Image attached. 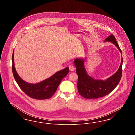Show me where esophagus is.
Wrapping results in <instances>:
<instances>
[{
	"instance_id": "34e87169",
	"label": "esophagus",
	"mask_w": 135,
	"mask_h": 135,
	"mask_svg": "<svg viewBox=\"0 0 135 135\" xmlns=\"http://www.w3.org/2000/svg\"><path fill=\"white\" fill-rule=\"evenodd\" d=\"M69 70L71 71H73L75 69V68H74V66L72 65H70L69 66Z\"/></svg>"
}]
</instances>
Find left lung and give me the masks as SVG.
Listing matches in <instances>:
<instances>
[{
  "label": "left lung",
  "instance_id": "8db88e82",
  "mask_svg": "<svg viewBox=\"0 0 135 135\" xmlns=\"http://www.w3.org/2000/svg\"><path fill=\"white\" fill-rule=\"evenodd\" d=\"M104 41L112 42L122 52V50L113 34L110 35ZM84 61V59L78 58L74 61L78 75L77 89L79 95L81 96L88 99L103 97L109 94L119 84L122 76V58L118 70L105 80H97L90 76L85 70Z\"/></svg>",
  "mask_w": 135,
  "mask_h": 135
}]
</instances>
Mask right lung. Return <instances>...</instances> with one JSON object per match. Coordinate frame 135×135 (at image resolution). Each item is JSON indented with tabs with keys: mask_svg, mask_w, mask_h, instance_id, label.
Here are the masks:
<instances>
[{
	"mask_svg": "<svg viewBox=\"0 0 135 135\" xmlns=\"http://www.w3.org/2000/svg\"><path fill=\"white\" fill-rule=\"evenodd\" d=\"M13 52L12 56L13 75L20 89L27 95L33 99L45 100L51 98L55 93L63 78L69 73V68L66 67L62 70L58 71L51 77L39 83L30 84L23 80L17 73L13 61Z\"/></svg>",
	"mask_w": 135,
	"mask_h": 135,
	"instance_id": "add662e5",
	"label": "right lung"
}]
</instances>
